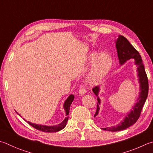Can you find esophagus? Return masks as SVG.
I'll list each match as a JSON object with an SVG mask.
<instances>
[{
    "label": "esophagus",
    "instance_id": "esophagus-1",
    "mask_svg": "<svg viewBox=\"0 0 153 153\" xmlns=\"http://www.w3.org/2000/svg\"><path fill=\"white\" fill-rule=\"evenodd\" d=\"M85 92H86V90H85V89L84 87L80 88L79 90V94H80V95H81V96L84 95V94H85Z\"/></svg>",
    "mask_w": 153,
    "mask_h": 153
}]
</instances>
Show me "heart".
<instances>
[{"label":"heart","instance_id":"1","mask_svg":"<svg viewBox=\"0 0 153 153\" xmlns=\"http://www.w3.org/2000/svg\"><path fill=\"white\" fill-rule=\"evenodd\" d=\"M90 61L94 62L92 67L85 77V82L90 85H96L103 79L112 65V58L108 53L98 55L93 53L90 55Z\"/></svg>","mask_w":153,"mask_h":153}]
</instances>
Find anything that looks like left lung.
Listing matches in <instances>:
<instances>
[{"instance_id": "left-lung-1", "label": "left lung", "mask_w": 153, "mask_h": 153, "mask_svg": "<svg viewBox=\"0 0 153 153\" xmlns=\"http://www.w3.org/2000/svg\"><path fill=\"white\" fill-rule=\"evenodd\" d=\"M116 47L117 49L118 57L119 59V62L120 65H123L131 58H133L135 60V64L137 65V71L138 76L139 77L140 83V93L139 97L137 100V102L135 104L132 110L125 117V118L117 126L112 127H108L102 128L104 130H108V131L116 132L120 131L127 128L130 126L134 124L138 120L140 116L141 111H142L143 107L145 103L146 100L148 96L149 93V81L147 78V75L145 72V69L143 63L142 57L139 54V53L130 43L126 38H125L123 35H119L118 38L116 41ZM100 88L99 86H96L92 89V91L95 94L96 96H98V102H97V109L94 117L98 114L100 110L99 104H100V99L98 97Z\"/></svg>"}]
</instances>
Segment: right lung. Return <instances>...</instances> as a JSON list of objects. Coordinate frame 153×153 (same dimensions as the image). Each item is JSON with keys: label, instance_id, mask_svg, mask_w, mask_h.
Segmentation results:
<instances>
[{"label": "right lung", "instance_id": "add662e5", "mask_svg": "<svg viewBox=\"0 0 153 153\" xmlns=\"http://www.w3.org/2000/svg\"><path fill=\"white\" fill-rule=\"evenodd\" d=\"M74 96L71 94V95L69 96L67 98V100H65L64 105H63V108H64V110H65L66 117L64 119V120H63L62 123H61L60 124L55 125V126H45V125H39V124H33V123H30V122H29V121H27V123H28L30 126H31L33 128H35V129L41 130V131H42V132H55L59 131V130L64 128L65 126H66V124H67V122H68V118H69L68 114L69 112L70 105L71 104L72 102L74 101Z\"/></svg>", "mask_w": 153, "mask_h": 153}]
</instances>
